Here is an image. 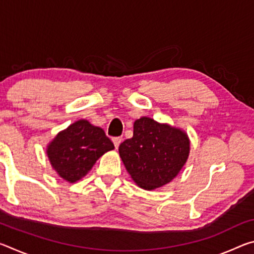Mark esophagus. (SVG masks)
I'll list each match as a JSON object with an SVG mask.
<instances>
[{
  "mask_svg": "<svg viewBox=\"0 0 254 254\" xmlns=\"http://www.w3.org/2000/svg\"><path fill=\"white\" fill-rule=\"evenodd\" d=\"M112 141H113L114 147H115V148H119L120 143L122 142V137H120V136H115V137H113V139H112Z\"/></svg>",
  "mask_w": 254,
  "mask_h": 254,
  "instance_id": "34e87169",
  "label": "esophagus"
}]
</instances>
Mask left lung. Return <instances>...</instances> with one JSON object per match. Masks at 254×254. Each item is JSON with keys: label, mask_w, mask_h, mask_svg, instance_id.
<instances>
[{"label": "left lung", "mask_w": 254, "mask_h": 254, "mask_svg": "<svg viewBox=\"0 0 254 254\" xmlns=\"http://www.w3.org/2000/svg\"><path fill=\"white\" fill-rule=\"evenodd\" d=\"M119 152L132 179L152 190L178 175L188 158L189 140L179 128L141 118L133 126V136L120 144Z\"/></svg>", "instance_id": "obj_1"}]
</instances>
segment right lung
Segmentation results:
<instances>
[{
	"instance_id": "1",
	"label": "right lung",
	"mask_w": 254,
	"mask_h": 254,
	"mask_svg": "<svg viewBox=\"0 0 254 254\" xmlns=\"http://www.w3.org/2000/svg\"><path fill=\"white\" fill-rule=\"evenodd\" d=\"M113 149V142L101 127L80 120L58 133L47 153L60 177L75 183L92 169L98 158Z\"/></svg>"
}]
</instances>
